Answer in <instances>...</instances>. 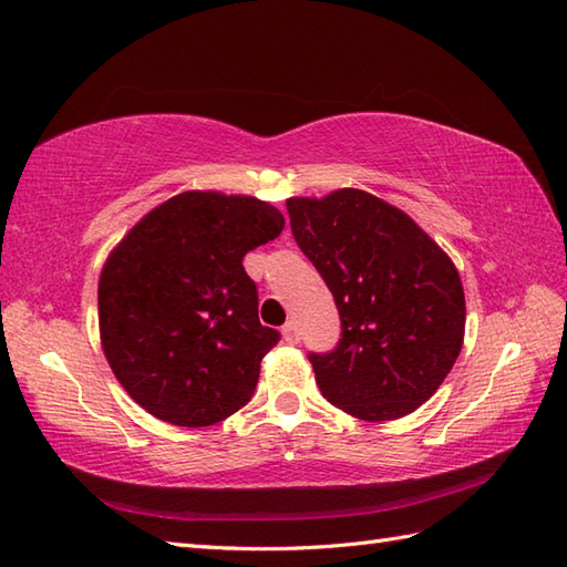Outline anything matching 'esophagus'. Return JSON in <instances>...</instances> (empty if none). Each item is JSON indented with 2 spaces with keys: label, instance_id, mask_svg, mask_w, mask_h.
I'll use <instances>...</instances> for the list:
<instances>
[{
  "label": "esophagus",
  "instance_id": "obj_1",
  "mask_svg": "<svg viewBox=\"0 0 567 567\" xmlns=\"http://www.w3.org/2000/svg\"><path fill=\"white\" fill-rule=\"evenodd\" d=\"M284 339L288 344H298L300 342V332H298V327H296V322L293 320H288L286 324H284Z\"/></svg>",
  "mask_w": 567,
  "mask_h": 567
}]
</instances>
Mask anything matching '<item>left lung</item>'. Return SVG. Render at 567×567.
Returning a JSON list of instances; mask_svg holds the SVG:
<instances>
[{
	"mask_svg": "<svg viewBox=\"0 0 567 567\" xmlns=\"http://www.w3.org/2000/svg\"><path fill=\"white\" fill-rule=\"evenodd\" d=\"M286 208L342 320L337 347L308 354L320 393L359 420L405 417L461 354L465 298L454 261L408 213L359 188L288 198Z\"/></svg>",
	"mask_w": 567,
	"mask_h": 567,
	"instance_id": "1",
	"label": "left lung"
}]
</instances>
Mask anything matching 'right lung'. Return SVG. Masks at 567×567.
Here are the masks:
<instances>
[{
  "label": "right lung",
  "mask_w": 567,
  "mask_h": 567,
  "mask_svg": "<svg viewBox=\"0 0 567 567\" xmlns=\"http://www.w3.org/2000/svg\"><path fill=\"white\" fill-rule=\"evenodd\" d=\"M284 230L255 196L184 192L150 210L99 279L109 367L137 405L177 426L230 417L255 395L281 334L259 322L243 259Z\"/></svg>",
  "instance_id": "obj_1"
}]
</instances>
